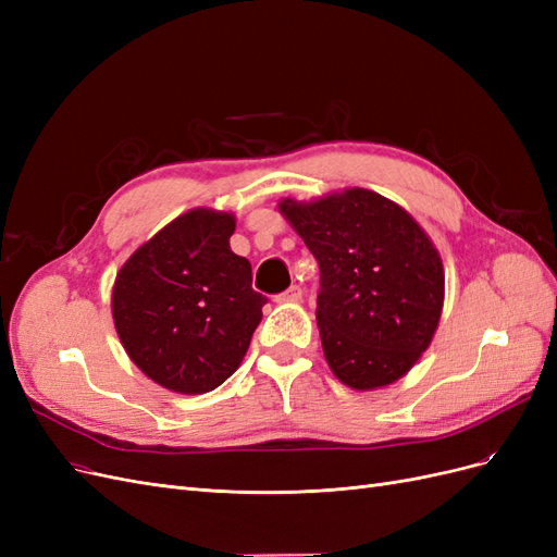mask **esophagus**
<instances>
[{
  "label": "esophagus",
  "mask_w": 557,
  "mask_h": 557,
  "mask_svg": "<svg viewBox=\"0 0 557 557\" xmlns=\"http://www.w3.org/2000/svg\"><path fill=\"white\" fill-rule=\"evenodd\" d=\"M299 299H301V288H299V285H290L288 290L281 293L276 297V301H299Z\"/></svg>",
  "instance_id": "1"
}]
</instances>
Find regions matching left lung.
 <instances>
[{"label":"left lung","instance_id":"obj_1","mask_svg":"<svg viewBox=\"0 0 557 557\" xmlns=\"http://www.w3.org/2000/svg\"><path fill=\"white\" fill-rule=\"evenodd\" d=\"M320 267L315 320L334 376L352 391L401 379L428 350L444 307V264L425 230L364 188L278 201Z\"/></svg>","mask_w":557,"mask_h":557}]
</instances>
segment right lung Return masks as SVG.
<instances>
[{
  "label": "right lung",
  "mask_w": 557,
  "mask_h": 557,
  "mask_svg": "<svg viewBox=\"0 0 557 557\" xmlns=\"http://www.w3.org/2000/svg\"><path fill=\"white\" fill-rule=\"evenodd\" d=\"M232 213L193 209L132 252L113 283L115 332L129 360L166 391L201 395L242 364L267 297L230 248Z\"/></svg>",
  "instance_id": "1"
}]
</instances>
